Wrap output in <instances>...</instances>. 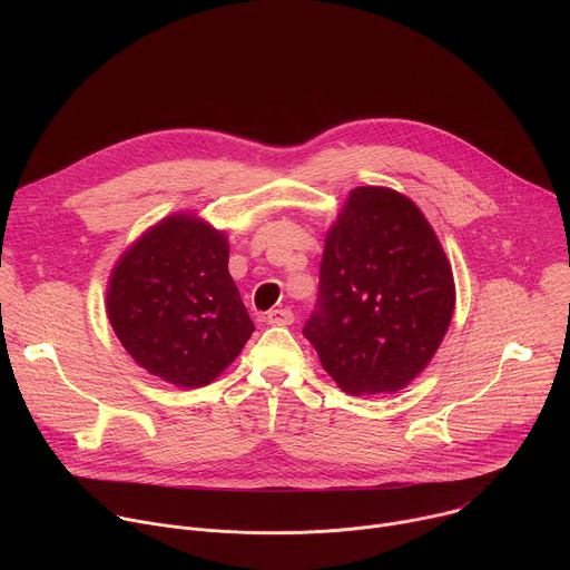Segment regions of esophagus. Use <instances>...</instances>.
I'll list each match as a JSON object with an SVG mask.
<instances>
[{
  "label": "esophagus",
  "instance_id": "34e87169",
  "mask_svg": "<svg viewBox=\"0 0 570 570\" xmlns=\"http://www.w3.org/2000/svg\"><path fill=\"white\" fill-rule=\"evenodd\" d=\"M293 320H295V315L291 308H273L266 315L268 324H293Z\"/></svg>",
  "mask_w": 570,
  "mask_h": 570
}]
</instances>
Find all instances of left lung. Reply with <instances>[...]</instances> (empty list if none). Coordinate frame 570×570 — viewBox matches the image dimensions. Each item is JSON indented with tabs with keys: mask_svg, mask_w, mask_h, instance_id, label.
<instances>
[{
	"mask_svg": "<svg viewBox=\"0 0 570 570\" xmlns=\"http://www.w3.org/2000/svg\"><path fill=\"white\" fill-rule=\"evenodd\" d=\"M453 306L449 259L420 207L387 187L352 189L324 238L317 306L304 324L338 387L409 385L435 356Z\"/></svg>",
	"mask_w": 570,
	"mask_h": 570,
	"instance_id": "1",
	"label": "left lung"
}]
</instances>
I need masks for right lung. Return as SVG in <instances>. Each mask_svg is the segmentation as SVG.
Instances as JSON below:
<instances>
[{
    "instance_id": "1",
    "label": "right lung",
    "mask_w": 570,
    "mask_h": 570,
    "mask_svg": "<svg viewBox=\"0 0 570 570\" xmlns=\"http://www.w3.org/2000/svg\"><path fill=\"white\" fill-rule=\"evenodd\" d=\"M227 236L194 214L144 232L108 282V317L148 374L178 387L212 383L255 324L227 271Z\"/></svg>"
}]
</instances>
